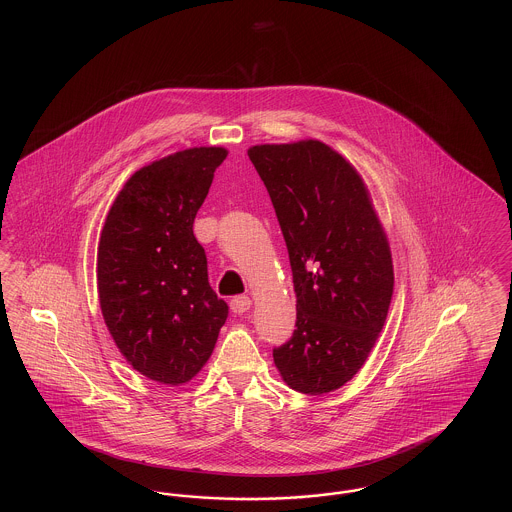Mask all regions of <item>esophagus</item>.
Segmentation results:
<instances>
[{"label":"esophagus","instance_id":"obj_1","mask_svg":"<svg viewBox=\"0 0 512 512\" xmlns=\"http://www.w3.org/2000/svg\"><path fill=\"white\" fill-rule=\"evenodd\" d=\"M230 309H232V313H236V315H244V313H247V311L251 309V299H249L247 295H238V297H234V299L230 301Z\"/></svg>","mask_w":512,"mask_h":512}]
</instances>
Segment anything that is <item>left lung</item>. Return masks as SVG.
Segmentation results:
<instances>
[{
  "label": "left lung",
  "instance_id": "obj_1",
  "mask_svg": "<svg viewBox=\"0 0 512 512\" xmlns=\"http://www.w3.org/2000/svg\"><path fill=\"white\" fill-rule=\"evenodd\" d=\"M247 155L267 186L290 253L297 320L272 351L299 393L340 390L366 363L390 311L393 261L359 171L324 142L259 144Z\"/></svg>",
  "mask_w": 512,
  "mask_h": 512
}]
</instances>
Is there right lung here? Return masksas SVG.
I'll return each instance as SVG.
<instances>
[{
	"label": "right lung",
	"mask_w": 512,
	"mask_h": 512,
	"mask_svg": "<svg viewBox=\"0 0 512 512\" xmlns=\"http://www.w3.org/2000/svg\"><path fill=\"white\" fill-rule=\"evenodd\" d=\"M228 149L190 147L134 172L115 197L98 245L105 326L126 363L165 386L209 361L228 305L209 286L194 219Z\"/></svg>",
	"instance_id": "obj_1"
}]
</instances>
